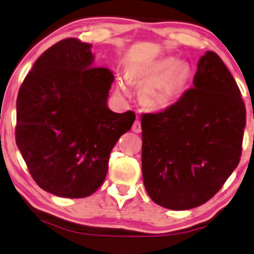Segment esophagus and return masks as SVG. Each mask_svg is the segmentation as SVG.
Returning <instances> with one entry per match:
<instances>
[{
    "label": "esophagus",
    "instance_id": "obj_1",
    "mask_svg": "<svg viewBox=\"0 0 254 254\" xmlns=\"http://www.w3.org/2000/svg\"><path fill=\"white\" fill-rule=\"evenodd\" d=\"M132 130L134 133H140L141 132V122L139 120H135L134 121L133 126H132Z\"/></svg>",
    "mask_w": 254,
    "mask_h": 254
}]
</instances>
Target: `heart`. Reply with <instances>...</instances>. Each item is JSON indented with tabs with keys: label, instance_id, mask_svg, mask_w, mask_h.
Segmentation results:
<instances>
[{
	"label": "heart",
	"instance_id": "b5f03b06",
	"mask_svg": "<svg viewBox=\"0 0 254 254\" xmlns=\"http://www.w3.org/2000/svg\"><path fill=\"white\" fill-rule=\"evenodd\" d=\"M173 64L172 59H165L147 68L145 75L149 80L141 90L146 105L162 107L170 103L183 88L187 79V69L181 64ZM118 88L122 93H127V87L122 80L119 81Z\"/></svg>",
	"mask_w": 254,
	"mask_h": 254
}]
</instances>
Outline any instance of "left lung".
<instances>
[{
	"mask_svg": "<svg viewBox=\"0 0 254 254\" xmlns=\"http://www.w3.org/2000/svg\"><path fill=\"white\" fill-rule=\"evenodd\" d=\"M245 125L236 80L206 52L192 88L164 111L142 114V178L153 201L185 211L213 198L239 164Z\"/></svg>",
	"mask_w": 254,
	"mask_h": 254,
	"instance_id": "left-lung-1",
	"label": "left lung"
}]
</instances>
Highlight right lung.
<instances>
[{
	"mask_svg": "<svg viewBox=\"0 0 254 254\" xmlns=\"http://www.w3.org/2000/svg\"><path fill=\"white\" fill-rule=\"evenodd\" d=\"M89 43L64 39L37 59L16 100L15 139L34 181L62 198H84L105 181L113 147L135 114L114 113V75L93 67Z\"/></svg>",
	"mask_w": 254,
	"mask_h": 254,
	"instance_id": "add662e5",
	"label": "right lung"
}]
</instances>
